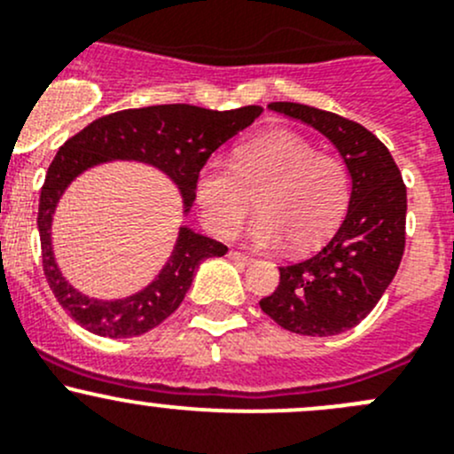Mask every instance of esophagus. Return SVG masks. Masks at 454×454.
Wrapping results in <instances>:
<instances>
[{
	"label": "esophagus",
	"mask_w": 454,
	"mask_h": 454,
	"mask_svg": "<svg viewBox=\"0 0 454 454\" xmlns=\"http://www.w3.org/2000/svg\"><path fill=\"white\" fill-rule=\"evenodd\" d=\"M229 258H231L233 262H238V264H251V262H254L249 255H242V254H238V251H229Z\"/></svg>",
	"instance_id": "34e87169"
}]
</instances>
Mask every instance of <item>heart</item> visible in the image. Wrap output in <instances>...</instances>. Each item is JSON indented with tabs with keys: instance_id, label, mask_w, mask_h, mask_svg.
Wrapping results in <instances>:
<instances>
[{
	"instance_id": "1",
	"label": "heart",
	"mask_w": 454,
	"mask_h": 454,
	"mask_svg": "<svg viewBox=\"0 0 454 454\" xmlns=\"http://www.w3.org/2000/svg\"><path fill=\"white\" fill-rule=\"evenodd\" d=\"M258 196L260 216L247 229L255 247L309 249L331 236L348 203L347 165L320 154L309 138L273 129L233 152L231 165L209 160L194 181L203 225L218 238L236 233Z\"/></svg>"
}]
</instances>
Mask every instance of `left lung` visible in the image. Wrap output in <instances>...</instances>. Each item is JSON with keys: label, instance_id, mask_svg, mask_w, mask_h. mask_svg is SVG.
I'll return each instance as SVG.
<instances>
[{"label": "left lung", "instance_id": "8db88e82", "mask_svg": "<svg viewBox=\"0 0 454 454\" xmlns=\"http://www.w3.org/2000/svg\"><path fill=\"white\" fill-rule=\"evenodd\" d=\"M302 121L338 150L351 176L347 216L311 258L280 267V285L260 309L282 329L329 338L360 325L397 273L406 242V187L375 134L333 112L302 103H269Z\"/></svg>", "mask_w": 454, "mask_h": 454}]
</instances>
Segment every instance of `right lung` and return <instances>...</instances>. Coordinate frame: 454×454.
Masks as SVG:
<instances>
[{
	"mask_svg": "<svg viewBox=\"0 0 454 454\" xmlns=\"http://www.w3.org/2000/svg\"><path fill=\"white\" fill-rule=\"evenodd\" d=\"M262 114L260 106L238 110H205L185 106H150L101 116L66 141L48 168L39 196V238H42L43 273L57 302L79 326L103 338H134L159 326L181 307L194 273L203 260L225 255L227 247L214 238L178 227L172 254L154 280L125 298H92L68 282L59 269L52 245V221L66 190L98 165L128 160L159 169L181 194L183 218L194 205V181L209 156L249 128Z\"/></svg>",
	"mask_w": 454,
	"mask_h": 454,
	"instance_id": "1",
	"label": "right lung"
}]
</instances>
